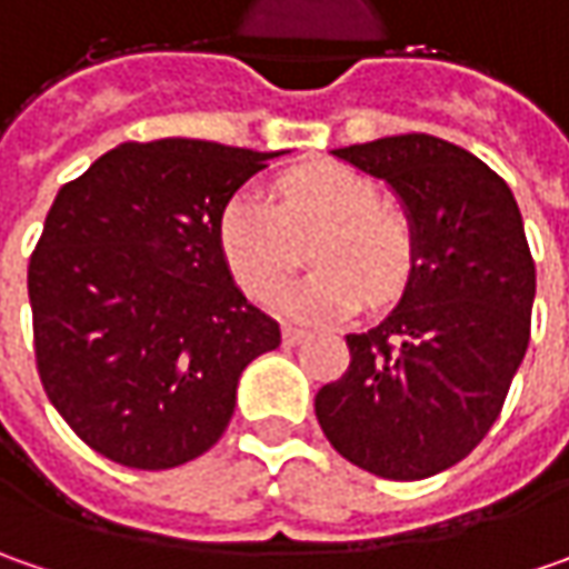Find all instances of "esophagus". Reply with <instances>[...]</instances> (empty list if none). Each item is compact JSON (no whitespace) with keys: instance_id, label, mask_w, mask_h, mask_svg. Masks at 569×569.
Instances as JSON below:
<instances>
[{"instance_id":"esophagus-1","label":"esophagus","mask_w":569,"mask_h":569,"mask_svg":"<svg viewBox=\"0 0 569 569\" xmlns=\"http://www.w3.org/2000/svg\"><path fill=\"white\" fill-rule=\"evenodd\" d=\"M307 336H310L307 329H300V326H291V322H288L284 329H281V339H284V345H300V341L307 339Z\"/></svg>"}]
</instances>
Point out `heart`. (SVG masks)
<instances>
[{"mask_svg": "<svg viewBox=\"0 0 569 569\" xmlns=\"http://www.w3.org/2000/svg\"><path fill=\"white\" fill-rule=\"evenodd\" d=\"M310 274L272 297L295 319L348 317L367 300L382 307L402 295L415 269V233L396 208L380 206L370 177L345 164L288 170L274 202L240 189L218 218V243L237 284L250 297L272 295L297 262V237H307Z\"/></svg>", "mask_w": 569, "mask_h": 569, "instance_id": "obj_1", "label": "heart"}]
</instances>
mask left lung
Wrapping results in <instances>:
<instances>
[{
	"mask_svg": "<svg viewBox=\"0 0 569 569\" xmlns=\"http://www.w3.org/2000/svg\"><path fill=\"white\" fill-rule=\"evenodd\" d=\"M399 196L415 269L392 313L345 336L351 363L317 421L358 469L421 481L485 440L529 348L536 262L510 187L485 161L411 132L332 151Z\"/></svg>",
	"mask_w": 569,
	"mask_h": 569,
	"instance_id": "left-lung-1",
	"label": "left lung"
}]
</instances>
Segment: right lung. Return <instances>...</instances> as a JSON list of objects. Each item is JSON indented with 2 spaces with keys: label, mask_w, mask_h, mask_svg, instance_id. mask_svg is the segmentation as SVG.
<instances>
[{
  "label": "right lung",
  "mask_w": 569,
  "mask_h": 569,
  "mask_svg": "<svg viewBox=\"0 0 569 569\" xmlns=\"http://www.w3.org/2000/svg\"><path fill=\"white\" fill-rule=\"evenodd\" d=\"M284 151L122 142L56 196L28 269L40 382L78 437L173 469L230 425L247 363L281 345L218 243L230 196Z\"/></svg>",
  "instance_id": "1"
}]
</instances>
